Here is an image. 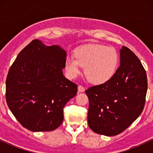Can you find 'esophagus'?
<instances>
[{
	"instance_id": "obj_1",
	"label": "esophagus",
	"mask_w": 153,
	"mask_h": 153,
	"mask_svg": "<svg viewBox=\"0 0 153 153\" xmlns=\"http://www.w3.org/2000/svg\"><path fill=\"white\" fill-rule=\"evenodd\" d=\"M78 92H80V93L84 92V91H85V88H84L83 86H82V85H78Z\"/></svg>"
}]
</instances>
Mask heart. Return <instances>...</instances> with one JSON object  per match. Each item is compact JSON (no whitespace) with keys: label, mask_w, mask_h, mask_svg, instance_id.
<instances>
[{"label":"heart","mask_w":153,"mask_h":153,"mask_svg":"<svg viewBox=\"0 0 153 153\" xmlns=\"http://www.w3.org/2000/svg\"><path fill=\"white\" fill-rule=\"evenodd\" d=\"M119 63L117 50L101 45H86L77 48L75 57L68 55L65 69L70 78H74L84 67V73L88 80L94 84H102L115 74Z\"/></svg>","instance_id":"obj_1"}]
</instances>
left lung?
Masks as SVG:
<instances>
[{"label": "left lung", "instance_id": "1", "mask_svg": "<svg viewBox=\"0 0 153 153\" xmlns=\"http://www.w3.org/2000/svg\"><path fill=\"white\" fill-rule=\"evenodd\" d=\"M120 66L108 81L85 91L89 100L88 123L97 134L122 133L143 111L147 90L146 72L133 52L120 49Z\"/></svg>", "mask_w": 153, "mask_h": 153}]
</instances>
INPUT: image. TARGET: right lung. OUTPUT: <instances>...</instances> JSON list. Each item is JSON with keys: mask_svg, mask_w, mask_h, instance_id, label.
<instances>
[{"mask_svg": "<svg viewBox=\"0 0 153 153\" xmlns=\"http://www.w3.org/2000/svg\"><path fill=\"white\" fill-rule=\"evenodd\" d=\"M66 52L34 39L21 51L8 71L6 99L24 127L47 131L62 124L63 108L75 96L78 85L63 75Z\"/></svg>", "mask_w": 153, "mask_h": 153, "instance_id": "1", "label": "right lung"}]
</instances>
